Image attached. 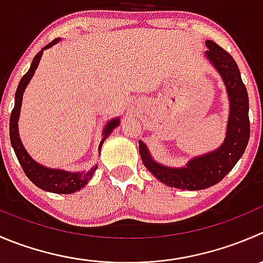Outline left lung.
Segmentation results:
<instances>
[{"mask_svg": "<svg viewBox=\"0 0 263 263\" xmlns=\"http://www.w3.org/2000/svg\"><path fill=\"white\" fill-rule=\"evenodd\" d=\"M205 56L220 73L230 101L228 128L223 144L218 149L193 158L185 167L172 168L153 159L146 145L139 141V150L145 167L170 187L182 190H202L220 182L238 163L248 145L249 126L248 92L241 81L235 60L213 41H205Z\"/></svg>", "mask_w": 263, "mask_h": 263, "instance_id": "left-lung-1", "label": "left lung"}]
</instances>
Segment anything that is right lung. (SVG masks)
<instances>
[{
  "instance_id": "add662e5",
  "label": "right lung",
  "mask_w": 263,
  "mask_h": 263,
  "mask_svg": "<svg viewBox=\"0 0 263 263\" xmlns=\"http://www.w3.org/2000/svg\"><path fill=\"white\" fill-rule=\"evenodd\" d=\"M60 41V38H56L52 42L48 43L47 46L42 48L37 55L33 59L32 64H30V68L23 78L20 80L19 86H17V90L15 92V104L14 109L11 111V116H10V141H11L12 147H14V152L16 154L17 160H19L20 165H22L23 171L27 175V177L34 183L35 186H38L40 189L45 191H50V193L55 194H73L76 191L81 190L82 187H85L86 183L90 181V178L92 177L93 173H95L98 165H93L90 171L87 172H68V171L63 170H53V168H47L45 165H41L40 163H37L35 160H33L30 158V155L28 154L27 150L24 149L22 144V140L19 137V129H17V121H19V114H20V108H22V101H23V93L24 90L27 88L28 83L32 80L33 74H34L35 69H37L38 64H40L41 56H42L43 50L51 47L52 45L58 43ZM117 126H119V118L111 119L109 123H106L105 128H104V135L103 140H101L100 145H99V150L101 149V145L105 141L106 137L110 135V132L116 128Z\"/></svg>"
}]
</instances>
